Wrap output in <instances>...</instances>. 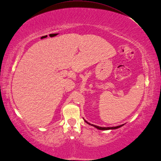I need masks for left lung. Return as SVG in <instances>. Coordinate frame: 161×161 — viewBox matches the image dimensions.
I'll list each match as a JSON object with an SVG mask.
<instances>
[{
    "label": "left lung",
    "mask_w": 161,
    "mask_h": 161,
    "mask_svg": "<svg viewBox=\"0 0 161 161\" xmlns=\"http://www.w3.org/2000/svg\"><path fill=\"white\" fill-rule=\"evenodd\" d=\"M84 120H85V122L87 123V124H89V125H91V126H93V127H95L96 128L98 129V130H115V129L119 128H120V127H121V126H124V124H122V125H120V126H114V127H100V126H96V125L91 124H90V123L87 122V121H86L85 119H84Z\"/></svg>",
    "instance_id": "left-lung-1"
}]
</instances>
